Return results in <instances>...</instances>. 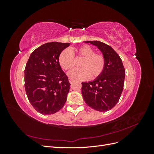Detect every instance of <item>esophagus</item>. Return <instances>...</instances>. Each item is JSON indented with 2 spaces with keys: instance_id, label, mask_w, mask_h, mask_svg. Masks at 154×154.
I'll return each mask as SVG.
<instances>
[{
  "instance_id": "obj_1",
  "label": "esophagus",
  "mask_w": 154,
  "mask_h": 154,
  "mask_svg": "<svg viewBox=\"0 0 154 154\" xmlns=\"http://www.w3.org/2000/svg\"><path fill=\"white\" fill-rule=\"evenodd\" d=\"M69 81L70 83H72V82L74 81V80H73V79L71 78H69Z\"/></svg>"
}]
</instances>
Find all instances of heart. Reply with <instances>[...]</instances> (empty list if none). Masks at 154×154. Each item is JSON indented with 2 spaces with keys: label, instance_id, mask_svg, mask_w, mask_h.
Here are the masks:
<instances>
[{
  "label": "heart",
  "instance_id": "b5f03b06",
  "mask_svg": "<svg viewBox=\"0 0 154 154\" xmlns=\"http://www.w3.org/2000/svg\"><path fill=\"white\" fill-rule=\"evenodd\" d=\"M76 60L82 59L79 63L80 68L73 69L69 73L71 78L77 80H94L103 72L105 67V58L102 54L95 53V51L88 45H82L71 51L66 49L60 53L58 62L65 71L72 69Z\"/></svg>",
  "mask_w": 154,
  "mask_h": 154
}]
</instances>
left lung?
<instances>
[{
    "label": "left lung",
    "mask_w": 154,
    "mask_h": 154,
    "mask_svg": "<svg viewBox=\"0 0 154 154\" xmlns=\"http://www.w3.org/2000/svg\"><path fill=\"white\" fill-rule=\"evenodd\" d=\"M97 46L105 58L103 72L96 80L82 83V94L86 104L100 112L111 110L118 103L123 90L125 70L118 54L100 41H85Z\"/></svg>",
    "instance_id": "8db88e82"
}]
</instances>
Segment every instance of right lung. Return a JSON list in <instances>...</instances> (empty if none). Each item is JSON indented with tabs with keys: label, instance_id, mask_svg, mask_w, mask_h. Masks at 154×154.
<instances>
[{
	"label": "right lung",
	"instance_id": "add662e5",
	"mask_svg": "<svg viewBox=\"0 0 154 154\" xmlns=\"http://www.w3.org/2000/svg\"><path fill=\"white\" fill-rule=\"evenodd\" d=\"M69 45L46 43L31 54L24 70V86L29 102L42 114L57 112L63 106L69 92L68 77L60 67V53Z\"/></svg>",
	"mask_w": 154,
	"mask_h": 154
}]
</instances>
